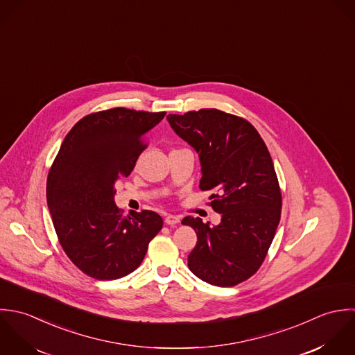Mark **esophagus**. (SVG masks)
<instances>
[{"mask_svg":"<svg viewBox=\"0 0 355 355\" xmlns=\"http://www.w3.org/2000/svg\"><path fill=\"white\" fill-rule=\"evenodd\" d=\"M164 222H166L167 225H170V226H175L177 223H180V216L168 214V215H166V218H164Z\"/></svg>","mask_w":355,"mask_h":355,"instance_id":"1","label":"esophagus"}]
</instances>
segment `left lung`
I'll use <instances>...</instances> for the list:
<instances>
[{
  "label": "left lung",
  "mask_w": 355,
  "mask_h": 355,
  "mask_svg": "<svg viewBox=\"0 0 355 355\" xmlns=\"http://www.w3.org/2000/svg\"><path fill=\"white\" fill-rule=\"evenodd\" d=\"M199 155V188L211 191L218 225L185 216L198 234L188 266L206 283L233 286L262 265L282 215V192L270 153L255 128L239 116L200 110L167 116Z\"/></svg>",
  "instance_id": "8db88e82"
}]
</instances>
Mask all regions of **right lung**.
Segmentation results:
<instances>
[{"mask_svg": "<svg viewBox=\"0 0 355 355\" xmlns=\"http://www.w3.org/2000/svg\"><path fill=\"white\" fill-rule=\"evenodd\" d=\"M166 112L112 108L80 119L66 136L46 182L59 241L72 263L97 280L135 272L163 219L144 210L123 216L115 184L133 171L142 137Z\"/></svg>", "mask_w": 355, "mask_h": 355, "instance_id": "obj_1", "label": "right lung"}]
</instances>
